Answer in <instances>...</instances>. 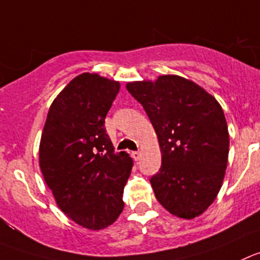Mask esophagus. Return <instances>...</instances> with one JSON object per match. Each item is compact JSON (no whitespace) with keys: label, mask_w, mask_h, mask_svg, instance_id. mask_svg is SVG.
Wrapping results in <instances>:
<instances>
[{"label":"esophagus","mask_w":260,"mask_h":260,"mask_svg":"<svg viewBox=\"0 0 260 260\" xmlns=\"http://www.w3.org/2000/svg\"><path fill=\"white\" fill-rule=\"evenodd\" d=\"M132 157L135 160H138L140 157H141V151H133L132 152Z\"/></svg>","instance_id":"34e87169"}]
</instances>
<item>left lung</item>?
<instances>
[{
  "mask_svg": "<svg viewBox=\"0 0 260 260\" xmlns=\"http://www.w3.org/2000/svg\"><path fill=\"white\" fill-rule=\"evenodd\" d=\"M125 87L157 136L161 167L150 179L157 201L176 217H199L217 198L227 168L230 136L222 106L179 75Z\"/></svg>",
  "mask_w": 260,
  "mask_h": 260,
  "instance_id": "left-lung-1",
  "label": "left lung"
}]
</instances>
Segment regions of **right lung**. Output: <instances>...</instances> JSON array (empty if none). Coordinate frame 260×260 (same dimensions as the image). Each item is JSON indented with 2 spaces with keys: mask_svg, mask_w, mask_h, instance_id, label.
Listing matches in <instances>:
<instances>
[{
  "mask_svg": "<svg viewBox=\"0 0 260 260\" xmlns=\"http://www.w3.org/2000/svg\"><path fill=\"white\" fill-rule=\"evenodd\" d=\"M120 84L96 73L75 77L51 104L40 167L57 207L84 229L103 230L123 212L133 160L114 152L105 116Z\"/></svg>",
  "mask_w": 260,
  "mask_h": 260,
  "instance_id": "1",
  "label": "right lung"
}]
</instances>
